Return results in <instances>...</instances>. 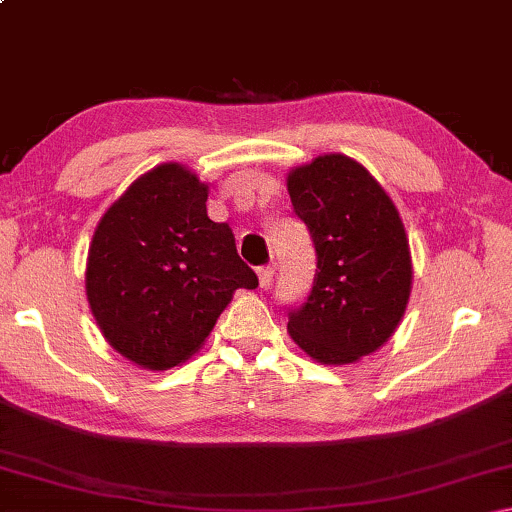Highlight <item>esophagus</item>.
<instances>
[{"label":"esophagus","instance_id":"34e87169","mask_svg":"<svg viewBox=\"0 0 512 512\" xmlns=\"http://www.w3.org/2000/svg\"><path fill=\"white\" fill-rule=\"evenodd\" d=\"M257 275H259V287H262V289H268V287H271V282H273L275 266H273V264H268V266L257 268Z\"/></svg>","mask_w":512,"mask_h":512}]
</instances>
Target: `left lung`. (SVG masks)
<instances>
[{"mask_svg": "<svg viewBox=\"0 0 512 512\" xmlns=\"http://www.w3.org/2000/svg\"><path fill=\"white\" fill-rule=\"evenodd\" d=\"M287 189L316 248L314 287L289 311L291 339L327 366L359 361L391 339L411 296L400 212L370 171L343 153L291 169Z\"/></svg>", "mask_w": 512, "mask_h": 512, "instance_id": "1", "label": "left lung"}]
</instances>
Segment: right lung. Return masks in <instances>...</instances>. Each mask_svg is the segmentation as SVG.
I'll return each instance as SVG.
<instances>
[{"mask_svg":"<svg viewBox=\"0 0 512 512\" xmlns=\"http://www.w3.org/2000/svg\"><path fill=\"white\" fill-rule=\"evenodd\" d=\"M207 185L164 162L121 194L94 230L85 293L121 357L167 370L201 350L237 289L257 275L237 255L228 223L207 216Z\"/></svg>","mask_w":512,"mask_h":512,"instance_id":"add662e5","label":"right lung"}]
</instances>
